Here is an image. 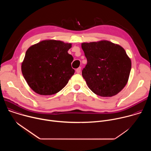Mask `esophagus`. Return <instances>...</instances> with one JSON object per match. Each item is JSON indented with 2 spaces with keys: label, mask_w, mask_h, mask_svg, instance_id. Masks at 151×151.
<instances>
[{
  "label": "esophagus",
  "mask_w": 151,
  "mask_h": 151,
  "mask_svg": "<svg viewBox=\"0 0 151 151\" xmlns=\"http://www.w3.org/2000/svg\"><path fill=\"white\" fill-rule=\"evenodd\" d=\"M81 68H78L76 70V72L77 73H79L81 72Z\"/></svg>",
  "instance_id": "34e87169"
}]
</instances>
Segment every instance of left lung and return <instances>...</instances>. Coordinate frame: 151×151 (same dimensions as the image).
Here are the masks:
<instances>
[{"mask_svg":"<svg viewBox=\"0 0 151 151\" xmlns=\"http://www.w3.org/2000/svg\"><path fill=\"white\" fill-rule=\"evenodd\" d=\"M87 64L82 72L88 88L101 97H112L126 85L132 61L119 45L102 40L81 44Z\"/></svg>","mask_w":151,"mask_h":151,"instance_id":"8db88e82","label":"left lung"}]
</instances>
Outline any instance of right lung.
I'll use <instances>...</instances> for the list:
<instances>
[{"mask_svg":"<svg viewBox=\"0 0 151 151\" xmlns=\"http://www.w3.org/2000/svg\"><path fill=\"white\" fill-rule=\"evenodd\" d=\"M72 44L53 39L32 45L21 63L23 75L36 93L49 96L57 93L68 83L75 70L73 58L68 53Z\"/></svg>","mask_w":151,"mask_h":151,"instance_id":"right-lung-1","label":"right lung"}]
</instances>
